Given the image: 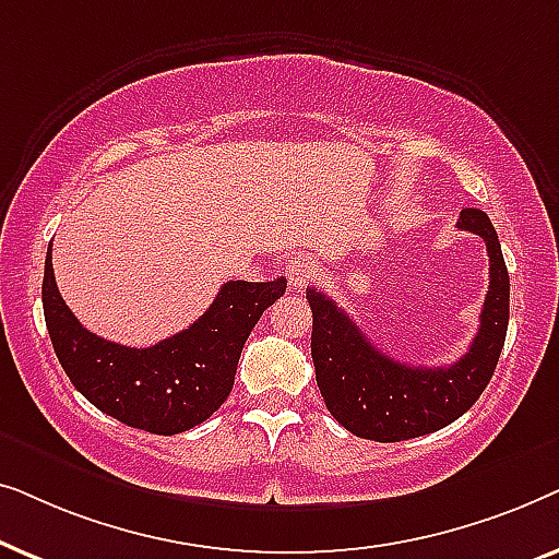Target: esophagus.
<instances>
[{"label": "esophagus", "mask_w": 559, "mask_h": 559, "mask_svg": "<svg viewBox=\"0 0 559 559\" xmlns=\"http://www.w3.org/2000/svg\"><path fill=\"white\" fill-rule=\"evenodd\" d=\"M316 259L310 257H297L287 264V280H289V289L295 293H302L305 287L310 285L312 277H316Z\"/></svg>", "instance_id": "esophagus-1"}]
</instances>
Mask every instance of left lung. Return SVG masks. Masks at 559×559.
<instances>
[{
  "label": "left lung",
  "mask_w": 559,
  "mask_h": 559,
  "mask_svg": "<svg viewBox=\"0 0 559 559\" xmlns=\"http://www.w3.org/2000/svg\"><path fill=\"white\" fill-rule=\"evenodd\" d=\"M457 228L478 234L488 249V293L468 354L450 366H407L371 346L346 310L308 289L310 350L325 407L348 432L400 442L435 432L468 412L499 364L509 328V272L499 236L484 211L463 209Z\"/></svg>",
  "instance_id": "8db88e82"
}]
</instances>
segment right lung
<instances>
[{
    "label": "right lung",
    "instance_id": "obj_1",
    "mask_svg": "<svg viewBox=\"0 0 559 559\" xmlns=\"http://www.w3.org/2000/svg\"><path fill=\"white\" fill-rule=\"evenodd\" d=\"M285 287V277L226 282L186 331L150 348H129L79 323L58 293L48 247L43 310L60 366L96 409L136 430L178 435L205 423L228 400L251 328Z\"/></svg>",
    "mask_w": 559,
    "mask_h": 559
}]
</instances>
